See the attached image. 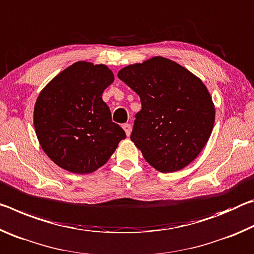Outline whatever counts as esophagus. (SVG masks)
I'll list each match as a JSON object with an SVG mask.
<instances>
[{
  "label": "esophagus",
  "instance_id": "34e87169",
  "mask_svg": "<svg viewBox=\"0 0 254 254\" xmlns=\"http://www.w3.org/2000/svg\"><path fill=\"white\" fill-rule=\"evenodd\" d=\"M123 128H124V131H126L127 135V136H130V134H131V131H132V127H131L130 124H127V123L123 124Z\"/></svg>",
  "mask_w": 254,
  "mask_h": 254
}]
</instances>
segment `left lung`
Segmentation results:
<instances>
[{"label": "left lung", "instance_id": "obj_1", "mask_svg": "<svg viewBox=\"0 0 254 254\" xmlns=\"http://www.w3.org/2000/svg\"><path fill=\"white\" fill-rule=\"evenodd\" d=\"M118 77L140 96L131 140L161 173L185 168L207 143L215 121L212 97L198 77L173 60L153 57Z\"/></svg>", "mask_w": 254, "mask_h": 254}]
</instances>
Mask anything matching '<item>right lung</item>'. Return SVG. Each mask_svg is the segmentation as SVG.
Instances as JSON below:
<instances>
[{
  "instance_id": "1",
  "label": "right lung",
  "mask_w": 254,
  "mask_h": 254,
  "mask_svg": "<svg viewBox=\"0 0 254 254\" xmlns=\"http://www.w3.org/2000/svg\"><path fill=\"white\" fill-rule=\"evenodd\" d=\"M114 81L105 65L77 62L50 80L37 98L33 124L47 156L60 168L89 174L111 158L126 132L102 100Z\"/></svg>"
}]
</instances>
